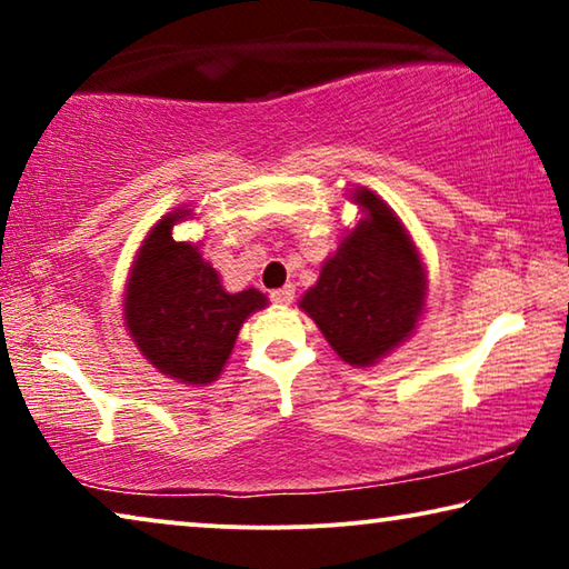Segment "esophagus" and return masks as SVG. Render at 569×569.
I'll use <instances>...</instances> for the list:
<instances>
[{"instance_id":"1","label":"esophagus","mask_w":569,"mask_h":569,"mask_svg":"<svg viewBox=\"0 0 569 569\" xmlns=\"http://www.w3.org/2000/svg\"><path fill=\"white\" fill-rule=\"evenodd\" d=\"M271 300H274L277 306H290V302L295 300V287L284 284L282 290H274V292H271Z\"/></svg>"}]
</instances>
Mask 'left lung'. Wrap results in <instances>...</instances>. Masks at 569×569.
<instances>
[{
  "instance_id": "obj_1",
  "label": "left lung",
  "mask_w": 569,
  "mask_h": 569,
  "mask_svg": "<svg viewBox=\"0 0 569 569\" xmlns=\"http://www.w3.org/2000/svg\"><path fill=\"white\" fill-rule=\"evenodd\" d=\"M349 199L362 217L341 236L298 306L341 360L370 368L417 331L427 269L407 224L376 191L357 186Z\"/></svg>"
}]
</instances>
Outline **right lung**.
Returning a JSON list of instances; mask_svg holds the SVG:
<instances>
[{
	"mask_svg": "<svg viewBox=\"0 0 569 569\" xmlns=\"http://www.w3.org/2000/svg\"><path fill=\"white\" fill-rule=\"evenodd\" d=\"M189 204L152 224L131 261L123 287V323L144 360L186 386H209L228 365L240 326L267 308V295L248 287L228 292L217 269L173 228L191 220Z\"/></svg>",
	"mask_w": 569,
	"mask_h": 569,
	"instance_id": "obj_1",
	"label": "right lung"
}]
</instances>
